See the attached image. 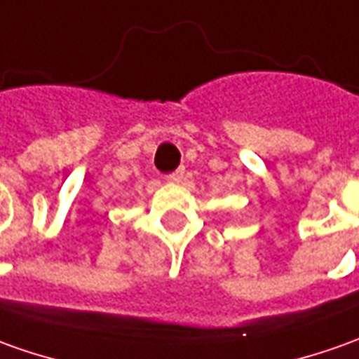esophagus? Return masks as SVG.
<instances>
[{
  "instance_id": "34e87169",
  "label": "esophagus",
  "mask_w": 359,
  "mask_h": 359,
  "mask_svg": "<svg viewBox=\"0 0 359 359\" xmlns=\"http://www.w3.org/2000/svg\"><path fill=\"white\" fill-rule=\"evenodd\" d=\"M182 179H184V169H177L175 172H170L169 175L170 182H180Z\"/></svg>"
}]
</instances>
